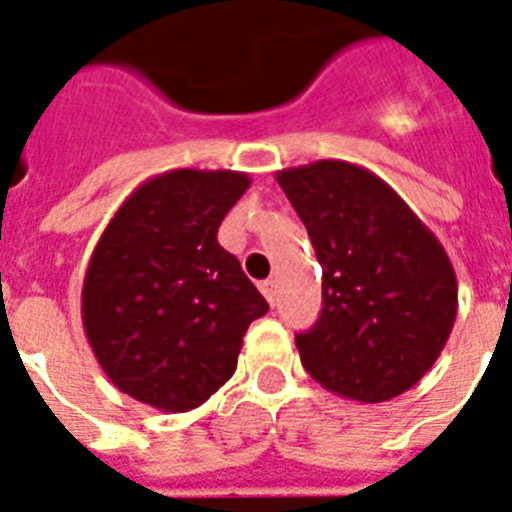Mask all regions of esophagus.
Listing matches in <instances>:
<instances>
[{
  "instance_id": "34e87169",
  "label": "esophagus",
  "mask_w": 512,
  "mask_h": 512,
  "mask_svg": "<svg viewBox=\"0 0 512 512\" xmlns=\"http://www.w3.org/2000/svg\"><path fill=\"white\" fill-rule=\"evenodd\" d=\"M259 287L261 292H264V298L269 300V305H274V300H277V282H274V279H264Z\"/></svg>"
}]
</instances>
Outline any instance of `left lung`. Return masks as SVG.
<instances>
[{"mask_svg": "<svg viewBox=\"0 0 512 512\" xmlns=\"http://www.w3.org/2000/svg\"><path fill=\"white\" fill-rule=\"evenodd\" d=\"M323 269L316 326L295 336L326 391L381 404L443 352L458 310L453 264L430 227L368 168L316 160L277 173Z\"/></svg>", "mask_w": 512, "mask_h": 512, "instance_id": "obj_1", "label": "left lung"}]
</instances>
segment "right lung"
Here are the masks:
<instances>
[{
	"instance_id": "right-lung-1",
	"label": "right lung",
	"mask_w": 512,
	"mask_h": 512,
	"mask_svg": "<svg viewBox=\"0 0 512 512\" xmlns=\"http://www.w3.org/2000/svg\"><path fill=\"white\" fill-rule=\"evenodd\" d=\"M248 186L238 170H168L131 191L100 235L82 323L103 373L131 399L189 412L233 378L248 326L269 310L217 243Z\"/></svg>"
}]
</instances>
